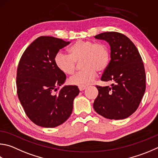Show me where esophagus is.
<instances>
[{"label":"esophagus","instance_id":"34e87169","mask_svg":"<svg viewBox=\"0 0 158 158\" xmlns=\"http://www.w3.org/2000/svg\"><path fill=\"white\" fill-rule=\"evenodd\" d=\"M78 88H79V90H80V91L84 90H85V88H86V87H85V86H79Z\"/></svg>","mask_w":158,"mask_h":158}]
</instances>
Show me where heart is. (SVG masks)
<instances>
[{"mask_svg": "<svg viewBox=\"0 0 158 158\" xmlns=\"http://www.w3.org/2000/svg\"><path fill=\"white\" fill-rule=\"evenodd\" d=\"M69 54L63 52L57 53L54 59L57 68L65 74H73L77 63L81 62V72L71 77L72 85L85 86L93 82L97 72L103 73L107 69L110 61V52L107 45L89 40H78L71 45Z\"/></svg>", "mask_w": 158, "mask_h": 158, "instance_id": "b5f03b06", "label": "heart"}]
</instances>
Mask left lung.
<instances>
[{"mask_svg": "<svg viewBox=\"0 0 158 158\" xmlns=\"http://www.w3.org/2000/svg\"><path fill=\"white\" fill-rule=\"evenodd\" d=\"M110 46V61L101 80L110 86L96 85L98 96L93 104L97 113L110 119H124L135 111L146 90V74L135 45L124 34L116 31L97 34Z\"/></svg>", "mask_w": 158, "mask_h": 158, "instance_id": "left-lung-1", "label": "left lung"}]
</instances>
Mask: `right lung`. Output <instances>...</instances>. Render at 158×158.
I'll return each mask as SVG.
<instances>
[{"instance_id": "add662e5", "label": "right lung", "mask_w": 158, "mask_h": 158, "mask_svg": "<svg viewBox=\"0 0 158 158\" xmlns=\"http://www.w3.org/2000/svg\"><path fill=\"white\" fill-rule=\"evenodd\" d=\"M69 41L42 36L27 48L17 68L16 87L19 99L27 116L39 127L54 128L69 118L73 101L79 90L77 85H65L57 90L66 79L56 66L54 59Z\"/></svg>"}]
</instances>
